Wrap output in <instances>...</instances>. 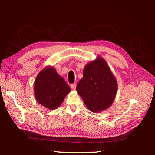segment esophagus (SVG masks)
<instances>
[{
  "label": "esophagus",
  "instance_id": "1",
  "mask_svg": "<svg viewBox=\"0 0 155 155\" xmlns=\"http://www.w3.org/2000/svg\"><path fill=\"white\" fill-rule=\"evenodd\" d=\"M70 88H71L72 90H75L76 88V83H73V84H71L70 85Z\"/></svg>",
  "mask_w": 155,
  "mask_h": 155
}]
</instances>
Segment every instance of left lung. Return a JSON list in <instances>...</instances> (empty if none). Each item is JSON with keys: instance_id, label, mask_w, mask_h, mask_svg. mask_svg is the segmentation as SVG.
Wrapping results in <instances>:
<instances>
[{"instance_id": "8db88e82", "label": "left lung", "mask_w": 155, "mask_h": 155, "mask_svg": "<svg viewBox=\"0 0 155 155\" xmlns=\"http://www.w3.org/2000/svg\"><path fill=\"white\" fill-rule=\"evenodd\" d=\"M118 83L105 60L98 56L87 64L76 91L88 109L100 112L109 109L115 100Z\"/></svg>"}]
</instances>
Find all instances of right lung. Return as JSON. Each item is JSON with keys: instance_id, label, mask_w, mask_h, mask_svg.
Returning <instances> with one entry per match:
<instances>
[{"instance_id": "1", "label": "right lung", "mask_w": 155, "mask_h": 155, "mask_svg": "<svg viewBox=\"0 0 155 155\" xmlns=\"http://www.w3.org/2000/svg\"><path fill=\"white\" fill-rule=\"evenodd\" d=\"M34 91L39 104L49 110H54L61 105L70 88L53 66H47L37 74Z\"/></svg>"}]
</instances>
